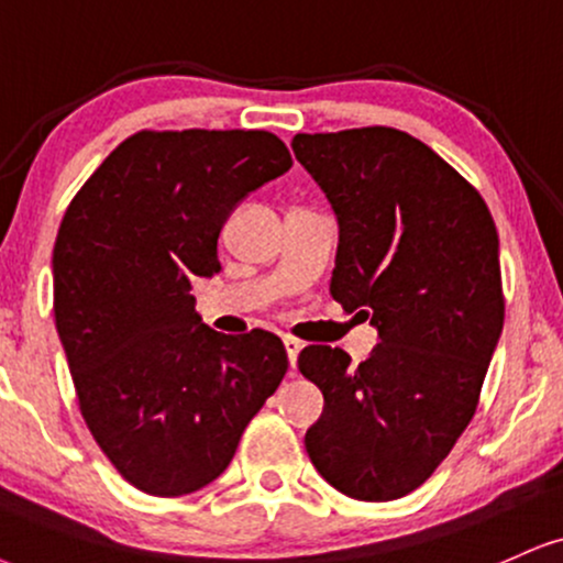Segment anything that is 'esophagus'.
<instances>
[{"label":"esophagus","mask_w":563,"mask_h":563,"mask_svg":"<svg viewBox=\"0 0 563 563\" xmlns=\"http://www.w3.org/2000/svg\"><path fill=\"white\" fill-rule=\"evenodd\" d=\"M282 342H284V350H287V357H289V365H297V355H300V350H302V344L300 342H297V339L295 336H284L282 339Z\"/></svg>","instance_id":"esophagus-1"}]
</instances>
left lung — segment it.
I'll return each instance as SVG.
<instances>
[{
    "label": "left lung",
    "mask_w": 563,
    "mask_h": 563,
    "mask_svg": "<svg viewBox=\"0 0 563 563\" xmlns=\"http://www.w3.org/2000/svg\"><path fill=\"white\" fill-rule=\"evenodd\" d=\"M339 224L331 297L378 331L360 365L310 344L300 373L323 391L310 462L344 496L391 501L446 460L473 420L504 329L498 234L481 192L394 128L292 137Z\"/></svg>",
    "instance_id": "left-lung-1"
}]
</instances>
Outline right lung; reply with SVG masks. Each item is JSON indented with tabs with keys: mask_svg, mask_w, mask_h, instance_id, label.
<instances>
[{
	"mask_svg": "<svg viewBox=\"0 0 563 563\" xmlns=\"http://www.w3.org/2000/svg\"><path fill=\"white\" fill-rule=\"evenodd\" d=\"M292 166L266 130H143L117 145L62 219L54 318L80 412L151 496L203 488L282 384V339L208 329L190 282L221 271L232 211Z\"/></svg>",
	"mask_w": 563,
	"mask_h": 563,
	"instance_id": "1",
	"label": "right lung"
}]
</instances>
